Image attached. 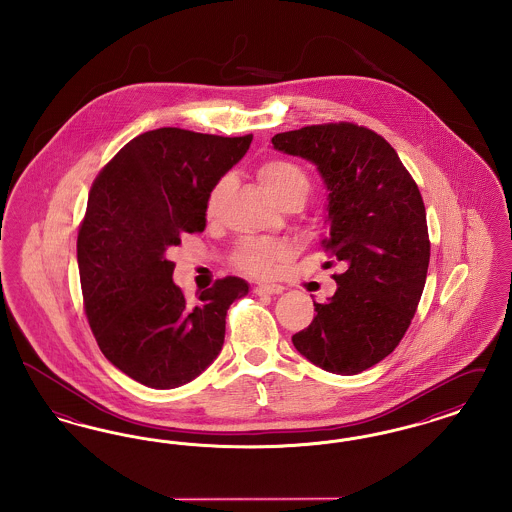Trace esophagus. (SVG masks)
<instances>
[{
    "instance_id": "esophagus-1",
    "label": "esophagus",
    "mask_w": 512,
    "mask_h": 512,
    "mask_svg": "<svg viewBox=\"0 0 512 512\" xmlns=\"http://www.w3.org/2000/svg\"><path fill=\"white\" fill-rule=\"evenodd\" d=\"M253 292L257 295H278V293L284 292V288L280 284H261Z\"/></svg>"
}]
</instances>
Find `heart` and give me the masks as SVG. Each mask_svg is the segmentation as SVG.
<instances>
[{
	"instance_id": "b5f03b06",
	"label": "heart",
	"mask_w": 512,
	"mask_h": 512,
	"mask_svg": "<svg viewBox=\"0 0 512 512\" xmlns=\"http://www.w3.org/2000/svg\"><path fill=\"white\" fill-rule=\"evenodd\" d=\"M259 180L268 194L272 195L278 203L288 197H301L309 192V178L301 167L286 159H270L259 167ZM232 184L230 176L219 178L213 188L209 190L205 199V217L209 220L217 219L220 203ZM290 249L288 245L272 240H245L234 251V265L242 268L247 274L268 278L274 276L282 265L288 261Z\"/></svg>"
}]
</instances>
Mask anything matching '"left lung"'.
I'll use <instances>...</instances> for the list:
<instances>
[{
    "instance_id": "1",
    "label": "left lung",
    "mask_w": 512,
    "mask_h": 512,
    "mask_svg": "<svg viewBox=\"0 0 512 512\" xmlns=\"http://www.w3.org/2000/svg\"><path fill=\"white\" fill-rule=\"evenodd\" d=\"M272 146L317 165L330 192L322 247L345 268L293 345L322 370L359 374L390 355L416 313L430 263L422 195L395 149L353 122L282 132Z\"/></svg>"
}]
</instances>
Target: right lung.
<instances>
[{
    "instance_id": "right-lung-1",
    "label": "right lung",
    "mask_w": 512,
    "mask_h": 512,
    "mask_svg": "<svg viewBox=\"0 0 512 512\" xmlns=\"http://www.w3.org/2000/svg\"><path fill=\"white\" fill-rule=\"evenodd\" d=\"M251 140L149 130L122 147L90 190L76 242L84 309L105 359L147 388L184 386L211 365L228 307L249 293L245 280L226 276L188 301L167 253L184 234L205 230L209 190Z\"/></svg>"
}]
</instances>
